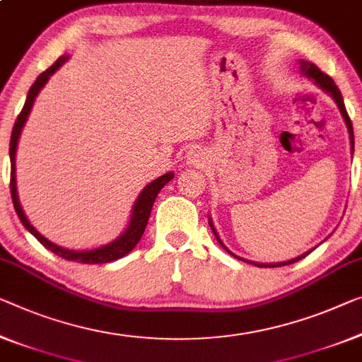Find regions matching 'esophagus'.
<instances>
[{"instance_id":"1","label":"esophagus","mask_w":362,"mask_h":362,"mask_svg":"<svg viewBox=\"0 0 362 362\" xmlns=\"http://www.w3.org/2000/svg\"><path fill=\"white\" fill-rule=\"evenodd\" d=\"M204 162H205L204 153L200 152V150H192V152L187 153V163L200 166V165H204Z\"/></svg>"}]
</instances>
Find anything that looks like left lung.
<instances>
[{
  "instance_id": "1",
  "label": "left lung",
  "mask_w": 362,
  "mask_h": 362,
  "mask_svg": "<svg viewBox=\"0 0 362 362\" xmlns=\"http://www.w3.org/2000/svg\"><path fill=\"white\" fill-rule=\"evenodd\" d=\"M301 69H303V72L308 77H310V79H314L315 81V84L319 86V87H322L324 88L325 92H329L330 95L335 98V102H337V105H338V108H340V111H341V115H343V118H344V121H346V126H348V131H349V139H351V153H353V150H354V136H353V124H351V119H349V116H348V111H346V108H344V102H343V97H341V92H340V88L337 87V84L335 82H333V79L330 76H327L325 72H322L319 68H317L315 64H313V63H308V61H301ZM210 223V228H212V231L215 233V236H216V239H218V243L221 244V246L225 247V244L221 243V239L218 238V235H216V231H215V228H214V225H212V221H209ZM226 249V247H225ZM228 251V249H226ZM230 252V251H228ZM310 252V251H309ZM309 252H305V254H303V255H299V257H296V259H291V260H288V262H280V264H255L257 267H281V265H290V264H294V262H298V260H301L303 257H305V255H308ZM231 254V252H230Z\"/></svg>"
}]
</instances>
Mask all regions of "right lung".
<instances>
[{
    "mask_svg": "<svg viewBox=\"0 0 362 362\" xmlns=\"http://www.w3.org/2000/svg\"><path fill=\"white\" fill-rule=\"evenodd\" d=\"M66 61V58H59L57 63H53L47 71H43L40 76L37 77V81L33 82L29 95H27V100L24 103V108L16 119L14 127H13V134H11V142H9V158H11V197H13V204L16 209V214H18L19 220L22 221L27 230H29L33 236H35L38 241H40L43 246H45L48 251H52L53 254L59 255L66 260H72V262H81V264H107V262H113V260H118L121 257H124L126 254H129L132 249L136 247V244L141 241V238L144 235V230H146L147 221L150 212H152L153 202L157 199L160 189H162L166 182L173 180V173H166L163 176H160L158 180H155L144 187V191L141 192V196L137 197L134 210H132V216H131V223L127 226V230L123 233V236H119L116 241L107 244V246L93 249V251H84V252H77V251H69V249H63L57 246V244L49 243L47 238H43L40 233H38L35 228L30 225V221L27 220V216L22 210L21 204H19V197H18V191H16V147H18V139L21 136L22 126H24L27 116L30 113V108L33 105V100H35L37 93L40 92V88L47 84L48 77L57 71L61 64Z\"/></svg>",
    "mask_w": 362,
    "mask_h": 362,
    "instance_id": "obj_1",
    "label": "right lung"
}]
</instances>
